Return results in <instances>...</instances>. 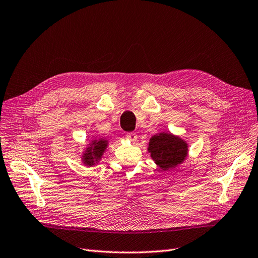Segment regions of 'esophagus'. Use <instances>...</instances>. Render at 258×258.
Returning <instances> with one entry per match:
<instances>
[{
    "instance_id": "esophagus-1",
    "label": "esophagus",
    "mask_w": 258,
    "mask_h": 258,
    "mask_svg": "<svg viewBox=\"0 0 258 258\" xmlns=\"http://www.w3.org/2000/svg\"><path fill=\"white\" fill-rule=\"evenodd\" d=\"M126 138L131 142H136L138 139V136H137V134H135V132H128V134L126 135Z\"/></svg>"
}]
</instances>
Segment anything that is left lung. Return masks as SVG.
I'll use <instances>...</instances> for the list:
<instances>
[{
    "instance_id": "left-lung-1",
    "label": "left lung",
    "mask_w": 258,
    "mask_h": 258,
    "mask_svg": "<svg viewBox=\"0 0 258 258\" xmlns=\"http://www.w3.org/2000/svg\"><path fill=\"white\" fill-rule=\"evenodd\" d=\"M147 151L156 165L162 171H168L184 162L188 155V144L169 131L161 132L150 139Z\"/></svg>"
}]
</instances>
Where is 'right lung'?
Segmentation results:
<instances>
[{
  "label": "right lung",
  "mask_w": 258,
  "mask_h": 258,
  "mask_svg": "<svg viewBox=\"0 0 258 258\" xmlns=\"http://www.w3.org/2000/svg\"><path fill=\"white\" fill-rule=\"evenodd\" d=\"M108 141L104 138L93 139L87 147L84 150L82 155V161L85 166H96L102 158L104 152L106 151Z\"/></svg>",
  "instance_id": "obj_1"
}]
</instances>
